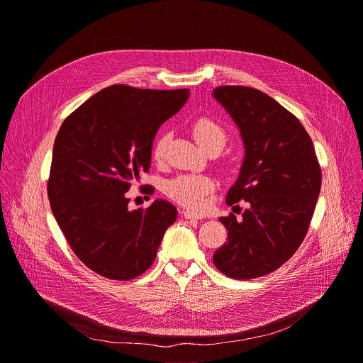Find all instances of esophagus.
Instances as JSON below:
<instances>
[{
	"label": "esophagus",
	"mask_w": 363,
	"mask_h": 363,
	"mask_svg": "<svg viewBox=\"0 0 363 363\" xmlns=\"http://www.w3.org/2000/svg\"><path fill=\"white\" fill-rule=\"evenodd\" d=\"M182 214H184V217L185 219H204V214L203 213H196V211H192V210H184L182 211Z\"/></svg>",
	"instance_id": "34e87169"
}]
</instances>
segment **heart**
Masks as SVG:
<instances>
[{"mask_svg": "<svg viewBox=\"0 0 363 363\" xmlns=\"http://www.w3.org/2000/svg\"><path fill=\"white\" fill-rule=\"evenodd\" d=\"M192 135L196 141L207 152L208 149H222L226 143V130L210 116H200L191 125ZM169 135L160 133L153 141L152 156L156 162L163 160ZM214 188V181L207 175H178L166 185V194L177 203L197 208L204 204V199Z\"/></svg>", "mask_w": 363, "mask_h": 363, "instance_id": "b5f03b06", "label": "heart"}]
</instances>
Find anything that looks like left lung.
Wrapping results in <instances>:
<instances>
[{"mask_svg": "<svg viewBox=\"0 0 363 363\" xmlns=\"http://www.w3.org/2000/svg\"><path fill=\"white\" fill-rule=\"evenodd\" d=\"M235 121L245 157L226 204L250 203L242 220L220 217L228 242L213 262L232 279L250 280L277 270L308 232L321 189V167L299 119L269 94L245 86L213 90Z\"/></svg>", "mask_w": 363, "mask_h": 363, "instance_id": "obj_1", "label": "left lung"}]
</instances>
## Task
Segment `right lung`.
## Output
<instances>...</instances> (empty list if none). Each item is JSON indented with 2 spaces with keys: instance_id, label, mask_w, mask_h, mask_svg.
I'll use <instances>...</instances> for the list:
<instances>
[{
  "instance_id": "obj_1",
  "label": "right lung",
  "mask_w": 363,
  "mask_h": 363,
  "mask_svg": "<svg viewBox=\"0 0 363 363\" xmlns=\"http://www.w3.org/2000/svg\"><path fill=\"white\" fill-rule=\"evenodd\" d=\"M189 90L109 86L62 123L52 152L48 197L71 250L90 270L131 280L156 258L177 208L156 200L130 210L125 192L149 172L159 127L188 101Z\"/></svg>"
}]
</instances>
